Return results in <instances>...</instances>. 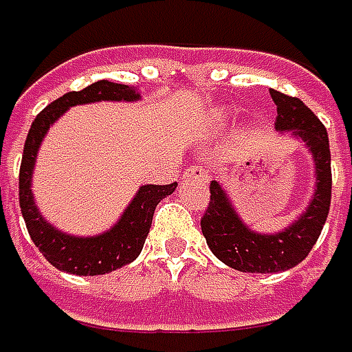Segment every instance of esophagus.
Instances as JSON below:
<instances>
[{
  "instance_id": "1",
  "label": "esophagus",
  "mask_w": 352,
  "mask_h": 352,
  "mask_svg": "<svg viewBox=\"0 0 352 352\" xmlns=\"http://www.w3.org/2000/svg\"><path fill=\"white\" fill-rule=\"evenodd\" d=\"M186 178H200L204 182H208L210 180V174H208V170L204 166H190L184 172Z\"/></svg>"
}]
</instances>
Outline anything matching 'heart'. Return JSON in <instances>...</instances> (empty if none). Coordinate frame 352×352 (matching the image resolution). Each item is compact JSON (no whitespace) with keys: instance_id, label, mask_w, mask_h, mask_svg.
I'll return each instance as SVG.
<instances>
[{"instance_id":"heart-1","label":"heart","mask_w":352,"mask_h":352,"mask_svg":"<svg viewBox=\"0 0 352 352\" xmlns=\"http://www.w3.org/2000/svg\"><path fill=\"white\" fill-rule=\"evenodd\" d=\"M216 118H223V115H221V113H216Z\"/></svg>"}]
</instances>
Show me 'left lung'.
Instances as JSON below:
<instances>
[{
	"label": "left lung",
	"mask_w": 352,
	"mask_h": 352,
	"mask_svg": "<svg viewBox=\"0 0 352 352\" xmlns=\"http://www.w3.org/2000/svg\"><path fill=\"white\" fill-rule=\"evenodd\" d=\"M277 104L275 129L301 140L313 158L315 190L305 212L275 234L255 232L239 218L228 190L210 184V206L202 218L208 248L226 265L245 273H279L299 265L321 236L331 206V152L323 122L303 100L270 89Z\"/></svg>",
	"instance_id": "left-lung-1"
}]
</instances>
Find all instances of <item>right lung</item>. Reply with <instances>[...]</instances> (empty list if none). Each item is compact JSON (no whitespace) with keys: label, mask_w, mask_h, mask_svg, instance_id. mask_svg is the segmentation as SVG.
I'll return each instance as SVG.
<instances>
[{"label":"right lung","mask_w":352,"mask_h":352,"mask_svg":"<svg viewBox=\"0 0 352 352\" xmlns=\"http://www.w3.org/2000/svg\"><path fill=\"white\" fill-rule=\"evenodd\" d=\"M100 100L136 102L140 100V93L136 87L102 79L85 87L82 91H71L61 98L53 100L33 120L27 134L19 168V206L27 232L53 267L73 275H104L132 263L144 248L156 206L162 198L170 196L178 186L176 182L168 186H140L115 226L97 236H73L45 220L31 192L33 168L37 162V152L41 148V142L49 129L71 107Z\"/></svg>","instance_id":"right-lung-1"}]
</instances>
